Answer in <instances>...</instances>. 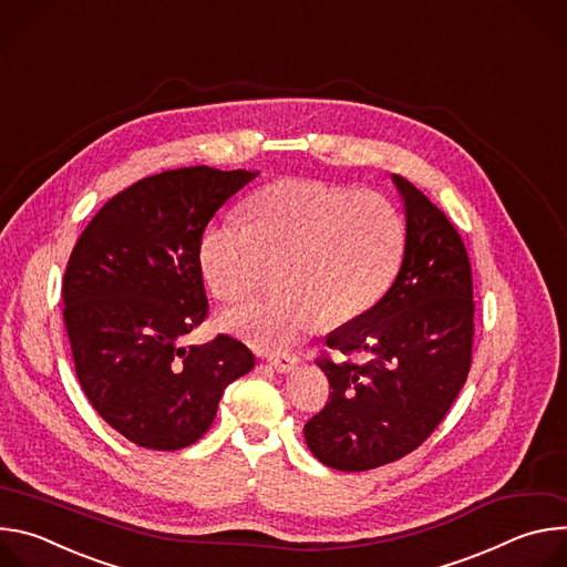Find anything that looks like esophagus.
<instances>
[{
    "label": "esophagus",
    "mask_w": 567,
    "mask_h": 567,
    "mask_svg": "<svg viewBox=\"0 0 567 567\" xmlns=\"http://www.w3.org/2000/svg\"><path fill=\"white\" fill-rule=\"evenodd\" d=\"M269 365L276 368L280 374H287V372H293L296 365H298V359L291 357V354H278V357H269Z\"/></svg>",
    "instance_id": "esophagus-1"
}]
</instances>
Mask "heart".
Segmentation results:
<instances>
[{"label":"heart","instance_id":"obj_1","mask_svg":"<svg viewBox=\"0 0 567 567\" xmlns=\"http://www.w3.org/2000/svg\"><path fill=\"white\" fill-rule=\"evenodd\" d=\"M401 219L379 193L282 179L251 197L247 224L224 221L202 241V271L215 296L237 300L282 265L274 298L221 313V328L258 350H287L322 320L341 326L388 289L401 256Z\"/></svg>","mask_w":567,"mask_h":567}]
</instances>
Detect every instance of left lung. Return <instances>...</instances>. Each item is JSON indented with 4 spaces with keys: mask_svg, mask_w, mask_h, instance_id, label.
I'll list each match as a JSON object with an SVG mask.
<instances>
[{
    "mask_svg": "<svg viewBox=\"0 0 567 567\" xmlns=\"http://www.w3.org/2000/svg\"><path fill=\"white\" fill-rule=\"evenodd\" d=\"M406 247L392 287L328 334L341 361L318 359L330 401L305 424L311 455L368 471L415 451L444 420L471 368L473 282L464 241L411 182L392 175ZM348 353H365L352 364Z\"/></svg>",
    "mask_w": 567,
    "mask_h": 567,
    "instance_id": "1",
    "label": "left lung"
}]
</instances>
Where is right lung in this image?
<instances>
[{
	"instance_id": "add662e5",
	"label": "right lung",
	"mask_w": 567,
	"mask_h": 567,
	"mask_svg": "<svg viewBox=\"0 0 567 567\" xmlns=\"http://www.w3.org/2000/svg\"><path fill=\"white\" fill-rule=\"evenodd\" d=\"M256 177L208 166L145 177L112 197L71 251L62 300L78 381L96 413L143 449L195 444L226 385L256 365L228 334L182 346L208 311L204 228Z\"/></svg>"
}]
</instances>
